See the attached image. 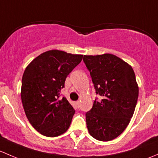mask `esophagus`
<instances>
[{"label":"esophagus","mask_w":158,"mask_h":158,"mask_svg":"<svg viewBox=\"0 0 158 158\" xmlns=\"http://www.w3.org/2000/svg\"><path fill=\"white\" fill-rule=\"evenodd\" d=\"M76 105L77 106V107L80 106V101H77L76 102Z\"/></svg>","instance_id":"esophagus-1"}]
</instances>
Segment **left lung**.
Returning a JSON list of instances; mask_svg holds the SVG:
<instances>
[{"instance_id":"8db88e82","label":"left lung","mask_w":158,"mask_h":158,"mask_svg":"<svg viewBox=\"0 0 158 158\" xmlns=\"http://www.w3.org/2000/svg\"><path fill=\"white\" fill-rule=\"evenodd\" d=\"M96 93L103 97L86 113L92 137L108 141L122 134L131 121L139 97V85L130 64L114 55H84Z\"/></svg>"}]
</instances>
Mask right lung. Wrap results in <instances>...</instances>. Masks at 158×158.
I'll return each mask as SVG.
<instances>
[{
	"instance_id": "obj_1",
	"label": "right lung",
	"mask_w": 158,
	"mask_h": 158,
	"mask_svg": "<svg viewBox=\"0 0 158 158\" xmlns=\"http://www.w3.org/2000/svg\"><path fill=\"white\" fill-rule=\"evenodd\" d=\"M83 55L49 50L34 58L24 71L21 100L32 126L47 137L65 132L74 111L65 97L60 98L66 77L79 64Z\"/></svg>"
}]
</instances>
